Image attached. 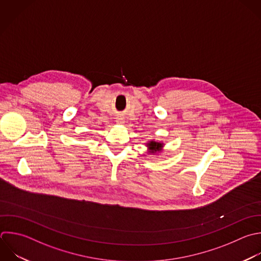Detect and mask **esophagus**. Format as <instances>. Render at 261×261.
<instances>
[{"mask_svg": "<svg viewBox=\"0 0 261 261\" xmlns=\"http://www.w3.org/2000/svg\"><path fill=\"white\" fill-rule=\"evenodd\" d=\"M116 122L119 123V124H122V123H124V120H123V118L118 117V118H116Z\"/></svg>", "mask_w": 261, "mask_h": 261, "instance_id": "esophagus-1", "label": "esophagus"}]
</instances>
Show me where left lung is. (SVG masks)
<instances>
[{
  "label": "left lung",
  "instance_id": "8db88e82",
  "mask_svg": "<svg viewBox=\"0 0 261 261\" xmlns=\"http://www.w3.org/2000/svg\"><path fill=\"white\" fill-rule=\"evenodd\" d=\"M147 147L150 148V153L152 154H155L157 152H160L162 147H163V143H160V142H155V141H150L147 143Z\"/></svg>",
  "mask_w": 261,
  "mask_h": 261
}]
</instances>
